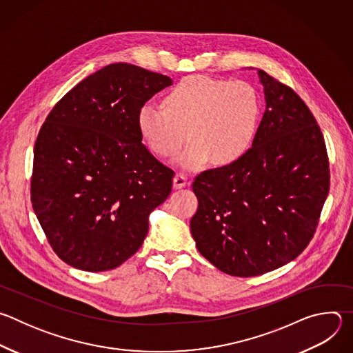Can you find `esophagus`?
<instances>
[{"mask_svg":"<svg viewBox=\"0 0 353 353\" xmlns=\"http://www.w3.org/2000/svg\"><path fill=\"white\" fill-rule=\"evenodd\" d=\"M188 184V179L183 173H177L173 179V187L174 188H183Z\"/></svg>","mask_w":353,"mask_h":353,"instance_id":"obj_1","label":"esophagus"}]
</instances>
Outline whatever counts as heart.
I'll return each instance as SVG.
<instances>
[{"mask_svg": "<svg viewBox=\"0 0 353 353\" xmlns=\"http://www.w3.org/2000/svg\"><path fill=\"white\" fill-rule=\"evenodd\" d=\"M165 106L143 103L137 112L138 131L150 152L173 157L187 137L177 163L195 170L239 161L253 145L261 114L256 88L245 81L204 75L181 79L165 97Z\"/></svg>", "mask_w": 353, "mask_h": 353, "instance_id": "1", "label": "heart"}]
</instances>
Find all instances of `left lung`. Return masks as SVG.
I'll use <instances>...</instances> for the list:
<instances>
[{"label": "left lung", "instance_id": "left-lung-1", "mask_svg": "<svg viewBox=\"0 0 353 353\" xmlns=\"http://www.w3.org/2000/svg\"><path fill=\"white\" fill-rule=\"evenodd\" d=\"M265 113L253 148L229 166L199 173L190 228L198 251L219 271L257 276L303 251L330 191L323 132L300 96L259 70Z\"/></svg>", "mask_w": 353, "mask_h": 353}]
</instances>
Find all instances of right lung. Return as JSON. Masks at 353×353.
I'll list each match as a JSON object with an SVG mask.
<instances>
[{
    "mask_svg": "<svg viewBox=\"0 0 353 353\" xmlns=\"http://www.w3.org/2000/svg\"><path fill=\"white\" fill-rule=\"evenodd\" d=\"M169 85L166 75L110 64L65 93L43 123L30 201L68 265L109 271L142 245L148 216L169 196L174 172L142 143L137 112Z\"/></svg>",
    "mask_w": 353,
    "mask_h": 353,
    "instance_id": "obj_1",
    "label": "right lung"
}]
</instances>
